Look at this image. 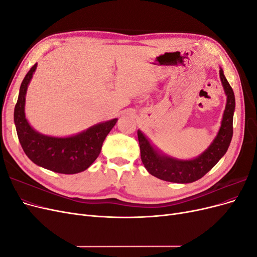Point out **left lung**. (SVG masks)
Listing matches in <instances>:
<instances>
[{"label":"left lung","mask_w":257,"mask_h":257,"mask_svg":"<svg viewBox=\"0 0 257 257\" xmlns=\"http://www.w3.org/2000/svg\"><path fill=\"white\" fill-rule=\"evenodd\" d=\"M220 77L224 91L227 95V103L224 110L222 124L213 143L198 158L190 161H180L165 157V155H162L157 150L153 149L149 141L141 131L137 132L143 164L152 176L168 182H194L201 177H204L226 153L232 137L235 95L230 84L225 78L222 68L220 69Z\"/></svg>","instance_id":"1"}]
</instances>
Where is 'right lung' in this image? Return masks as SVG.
<instances>
[{
    "label": "right lung",
    "instance_id": "obj_1",
    "mask_svg": "<svg viewBox=\"0 0 257 257\" xmlns=\"http://www.w3.org/2000/svg\"><path fill=\"white\" fill-rule=\"evenodd\" d=\"M37 64L30 68L20 85L14 120L23 151L36 165L54 173L72 175L83 172L94 162L116 119L96 124L82 133L66 138L42 135L30 126L25 114L26 93Z\"/></svg>",
    "mask_w": 257,
    "mask_h": 257
}]
</instances>
